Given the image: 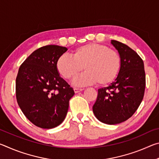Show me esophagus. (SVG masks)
Instances as JSON below:
<instances>
[{"label":"esophagus","instance_id":"obj_1","mask_svg":"<svg viewBox=\"0 0 159 159\" xmlns=\"http://www.w3.org/2000/svg\"><path fill=\"white\" fill-rule=\"evenodd\" d=\"M83 89H82V88H74V93H78L80 92V91H82Z\"/></svg>","mask_w":159,"mask_h":159}]
</instances>
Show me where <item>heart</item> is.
<instances>
[{
  "label": "heart",
  "mask_w": 159,
  "mask_h": 159,
  "mask_svg": "<svg viewBox=\"0 0 159 159\" xmlns=\"http://www.w3.org/2000/svg\"><path fill=\"white\" fill-rule=\"evenodd\" d=\"M57 69L66 80H73L83 67L85 74L74 80L76 85H87L98 83L107 85L114 82L120 71L121 57L116 50L107 45L89 43L77 48L72 56L62 55L58 58Z\"/></svg>",
  "instance_id": "b5f03b06"
}]
</instances>
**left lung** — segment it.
<instances>
[{"instance_id":"obj_1","label":"left lung","mask_w":159,"mask_h":159,"mask_svg":"<svg viewBox=\"0 0 159 159\" xmlns=\"http://www.w3.org/2000/svg\"><path fill=\"white\" fill-rule=\"evenodd\" d=\"M111 43L121 57V69L114 82L98 90L93 111L99 121L114 125L125 121L138 109L143 99L146 78L143 60L135 51L115 40Z\"/></svg>"}]
</instances>
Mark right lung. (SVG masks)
Returning a JSON list of instances; mask_svg holds the SVG:
<instances>
[{"instance_id":"obj_1","label":"right lung","mask_w":159,"mask_h":159,"mask_svg":"<svg viewBox=\"0 0 159 159\" xmlns=\"http://www.w3.org/2000/svg\"><path fill=\"white\" fill-rule=\"evenodd\" d=\"M67 48L48 45L34 51L19 69L16 98L21 111L38 127L50 129L65 118L73 88L61 78L58 58Z\"/></svg>"}]
</instances>
